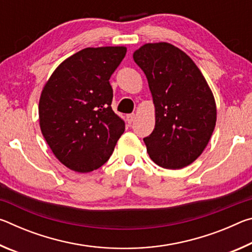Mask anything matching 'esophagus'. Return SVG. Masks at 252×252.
Wrapping results in <instances>:
<instances>
[{"label":"esophagus","mask_w":252,"mask_h":252,"mask_svg":"<svg viewBox=\"0 0 252 252\" xmlns=\"http://www.w3.org/2000/svg\"><path fill=\"white\" fill-rule=\"evenodd\" d=\"M134 119H135V114L134 113L127 114V116H126V121H127V123H130V125L134 121Z\"/></svg>","instance_id":"obj_1"}]
</instances>
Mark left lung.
Returning <instances> with one entry per match:
<instances>
[{"label":"left lung","mask_w":252,"mask_h":252,"mask_svg":"<svg viewBox=\"0 0 252 252\" xmlns=\"http://www.w3.org/2000/svg\"><path fill=\"white\" fill-rule=\"evenodd\" d=\"M133 60L144 72L156 111L143 139L151 160L164 169L192 163L208 146L217 121L215 96L187 53L167 42L143 44Z\"/></svg>","instance_id":"left-lung-1"}]
</instances>
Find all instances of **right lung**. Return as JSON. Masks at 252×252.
<instances>
[{
    "mask_svg": "<svg viewBox=\"0 0 252 252\" xmlns=\"http://www.w3.org/2000/svg\"><path fill=\"white\" fill-rule=\"evenodd\" d=\"M126 53V46L81 50L54 70L42 90V134L57 159L75 172L103 165L125 132V122L111 108L109 80Z\"/></svg>",
    "mask_w": 252,
    "mask_h": 252,
    "instance_id": "obj_1",
    "label": "right lung"
}]
</instances>
